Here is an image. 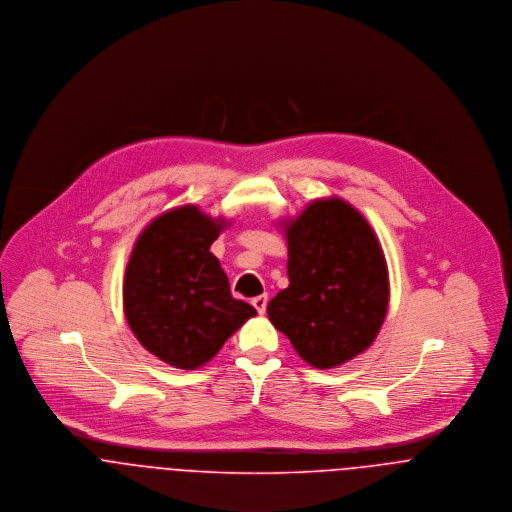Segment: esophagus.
Segmentation results:
<instances>
[{
    "label": "esophagus",
    "instance_id": "esophagus-1",
    "mask_svg": "<svg viewBox=\"0 0 512 512\" xmlns=\"http://www.w3.org/2000/svg\"><path fill=\"white\" fill-rule=\"evenodd\" d=\"M267 294H261V296H255L253 300H251V304L255 306V310L259 312V314H265V310H267Z\"/></svg>",
    "mask_w": 512,
    "mask_h": 512
}]
</instances>
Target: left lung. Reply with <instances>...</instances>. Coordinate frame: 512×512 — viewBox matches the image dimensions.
Returning a JSON list of instances; mask_svg holds the SVG:
<instances>
[{
    "label": "left lung",
    "mask_w": 512,
    "mask_h": 512,
    "mask_svg": "<svg viewBox=\"0 0 512 512\" xmlns=\"http://www.w3.org/2000/svg\"><path fill=\"white\" fill-rule=\"evenodd\" d=\"M288 286L267 306L269 320L316 369L365 351L389 308V271L367 220L345 200H314L284 224Z\"/></svg>",
    "instance_id": "8db88e82"
}]
</instances>
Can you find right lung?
Masks as SVG:
<instances>
[{"label": "right lung", "instance_id": "right-lung-1", "mask_svg": "<svg viewBox=\"0 0 512 512\" xmlns=\"http://www.w3.org/2000/svg\"><path fill=\"white\" fill-rule=\"evenodd\" d=\"M226 220L174 208L137 237L123 281V312L141 345L178 369L208 363L255 308L235 300L210 245Z\"/></svg>", "mask_w": 512, "mask_h": 512}]
</instances>
